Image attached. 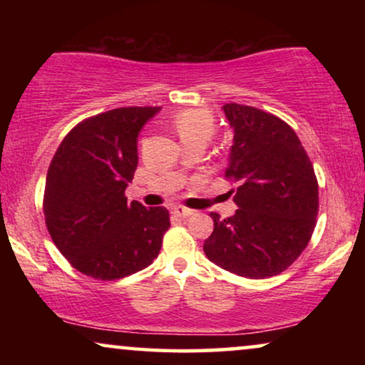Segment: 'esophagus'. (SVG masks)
Listing matches in <instances>:
<instances>
[{"label":"esophagus","instance_id":"obj_1","mask_svg":"<svg viewBox=\"0 0 365 365\" xmlns=\"http://www.w3.org/2000/svg\"><path fill=\"white\" fill-rule=\"evenodd\" d=\"M192 212L194 211H191V209L182 207V206H174L173 207V214H176V216H179V217H189V216H192Z\"/></svg>","mask_w":365,"mask_h":365}]
</instances>
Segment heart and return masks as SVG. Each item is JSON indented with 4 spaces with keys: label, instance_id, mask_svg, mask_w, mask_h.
<instances>
[{
    "label": "heart",
    "instance_id": "1",
    "mask_svg": "<svg viewBox=\"0 0 365 365\" xmlns=\"http://www.w3.org/2000/svg\"><path fill=\"white\" fill-rule=\"evenodd\" d=\"M173 126L181 141L192 138H202L209 141L214 134V118L206 109H186L174 116Z\"/></svg>",
    "mask_w": 365,
    "mask_h": 365
}]
</instances>
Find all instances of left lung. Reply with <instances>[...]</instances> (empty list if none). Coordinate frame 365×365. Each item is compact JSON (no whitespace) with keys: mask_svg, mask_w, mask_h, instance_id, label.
<instances>
[{"mask_svg":"<svg viewBox=\"0 0 365 365\" xmlns=\"http://www.w3.org/2000/svg\"><path fill=\"white\" fill-rule=\"evenodd\" d=\"M222 111L234 134L226 178L239 184L237 211L227 219L209 214L214 231L204 254L241 277L277 276L311 241L319 209L316 174L282 119L236 103L224 104Z\"/></svg>","mask_w":365,"mask_h":365,"instance_id":"8db88e82","label":"left lung"}]
</instances>
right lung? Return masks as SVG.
I'll return each mask as SVG.
<instances>
[{
    "instance_id": "obj_1",
    "label": "right lung",
    "mask_w": 365,
    "mask_h": 365,
    "mask_svg": "<svg viewBox=\"0 0 365 365\" xmlns=\"http://www.w3.org/2000/svg\"><path fill=\"white\" fill-rule=\"evenodd\" d=\"M161 108H118L79 123L49 164L43 211L59 252L79 272L114 281L148 267L171 226L166 207L124 197L138 136Z\"/></svg>"
}]
</instances>
